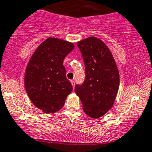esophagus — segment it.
Returning <instances> with one entry per match:
<instances>
[{
	"instance_id": "obj_1",
	"label": "esophagus",
	"mask_w": 152,
	"mask_h": 152,
	"mask_svg": "<svg viewBox=\"0 0 152 152\" xmlns=\"http://www.w3.org/2000/svg\"><path fill=\"white\" fill-rule=\"evenodd\" d=\"M70 82H71V84H72V86H73V87L74 88V86H75V81L74 80H71V81H70Z\"/></svg>"
}]
</instances>
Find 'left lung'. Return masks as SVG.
I'll use <instances>...</instances> for the list:
<instances>
[{
    "mask_svg": "<svg viewBox=\"0 0 152 152\" xmlns=\"http://www.w3.org/2000/svg\"><path fill=\"white\" fill-rule=\"evenodd\" d=\"M86 67V79L76 85L75 92L86 114L93 118L104 115L114 104L119 88V72L113 54L95 37L77 42Z\"/></svg>",
    "mask_w": 152,
    "mask_h": 152,
    "instance_id": "left-lung-1",
    "label": "left lung"
}]
</instances>
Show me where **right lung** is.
I'll return each mask as SVG.
<instances>
[{"label": "right lung", "mask_w": 152, "mask_h": 152, "mask_svg": "<svg viewBox=\"0 0 152 152\" xmlns=\"http://www.w3.org/2000/svg\"><path fill=\"white\" fill-rule=\"evenodd\" d=\"M74 49L73 42L49 37L37 48L25 73V88L37 108L50 114L60 110L73 86L66 77L64 58Z\"/></svg>", "instance_id": "right-lung-1"}]
</instances>
